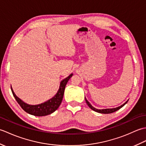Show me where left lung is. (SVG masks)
<instances>
[{
  "mask_svg": "<svg viewBox=\"0 0 146 146\" xmlns=\"http://www.w3.org/2000/svg\"><path fill=\"white\" fill-rule=\"evenodd\" d=\"M85 101H86V103L87 104L88 106L92 110H94V111H97V112L100 113H111L115 112V111H117V110H119L120 108H121L122 107L124 106V105H125L127 103V102H128V100H127V102H125V103H124L123 105H121V106H120V107H119L114 108H107V109H101V110H100V109H97V108H94L89 103V102H88L87 100H86V98H85Z\"/></svg>",
  "mask_w": 146,
  "mask_h": 146,
  "instance_id": "left-lung-1",
  "label": "left lung"
}]
</instances>
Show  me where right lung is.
<instances>
[{
	"label": "right lung",
	"instance_id": "right-lung-1",
	"mask_svg": "<svg viewBox=\"0 0 146 146\" xmlns=\"http://www.w3.org/2000/svg\"><path fill=\"white\" fill-rule=\"evenodd\" d=\"M73 76V74L71 73L70 75L68 76L67 78L63 80L60 83V89H59L57 94H56L54 97H52L50 100H48L44 103L36 105H31L26 103H24L23 101H22L20 98H19L16 95H15L11 87V90L15 97V100L17 102V103L19 104L21 108L26 111L31 115L35 116H45L48 115L53 113L55 110L58 109V108L60 107L61 103L62 100L63 98L64 92L65 89V86L67 84L68 80L70 79L71 76Z\"/></svg>",
	"mask_w": 146,
	"mask_h": 146
}]
</instances>
